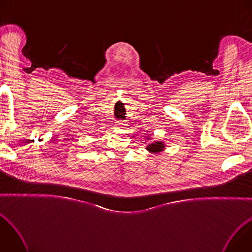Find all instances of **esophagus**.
<instances>
[{
	"label": "esophagus",
	"mask_w": 252,
	"mask_h": 252,
	"mask_svg": "<svg viewBox=\"0 0 252 252\" xmlns=\"http://www.w3.org/2000/svg\"><path fill=\"white\" fill-rule=\"evenodd\" d=\"M116 126H117V127L120 128V129H125L126 126V124H125V122H118Z\"/></svg>",
	"instance_id": "obj_1"
}]
</instances>
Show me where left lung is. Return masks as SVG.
<instances>
[{
  "label": "left lung",
  "instance_id": "left-lung-1",
  "mask_svg": "<svg viewBox=\"0 0 252 252\" xmlns=\"http://www.w3.org/2000/svg\"><path fill=\"white\" fill-rule=\"evenodd\" d=\"M150 138H151V136H149V134H148L146 139H150ZM146 150L149 151L151 154L157 155V154H159V153H161L165 150V143L161 140H157V141L149 143V145L146 147Z\"/></svg>",
  "mask_w": 252,
  "mask_h": 252
}]
</instances>
